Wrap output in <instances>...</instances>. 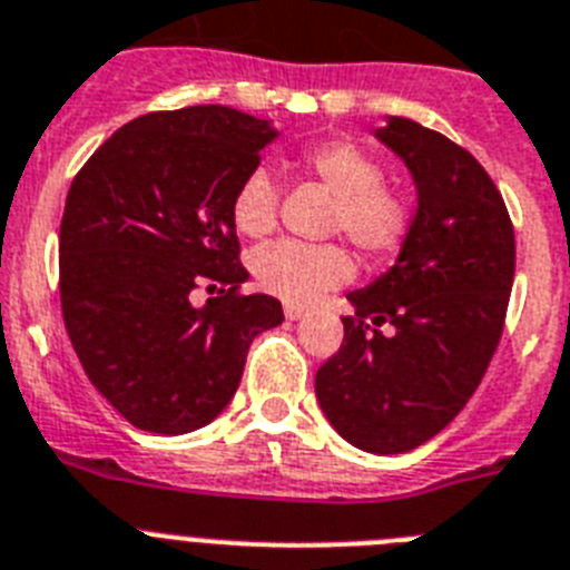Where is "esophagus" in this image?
I'll return each instance as SVG.
<instances>
[{"label": "esophagus", "instance_id": "esophagus-1", "mask_svg": "<svg viewBox=\"0 0 570 570\" xmlns=\"http://www.w3.org/2000/svg\"><path fill=\"white\" fill-rule=\"evenodd\" d=\"M284 315L289 318V322H298V318H304V315H307V309L298 307V304H286Z\"/></svg>", "mask_w": 570, "mask_h": 570}]
</instances>
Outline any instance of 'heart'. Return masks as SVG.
<instances>
[{"mask_svg":"<svg viewBox=\"0 0 570 570\" xmlns=\"http://www.w3.org/2000/svg\"><path fill=\"white\" fill-rule=\"evenodd\" d=\"M301 170L336 196L330 228L342 232L367 261H391L403 252L414 228V205L403 190L385 185V167L374 153L347 138L322 141L301 153ZM275 176L252 167L232 196V223L243 237L261 240L277 223ZM257 286L295 304L351 281L353 261L338 243L277 240L248 257Z\"/></svg>","mask_w":570,"mask_h":570,"instance_id":"obj_1","label":"heart"}]
</instances>
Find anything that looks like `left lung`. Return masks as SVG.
Here are the masks:
<instances>
[{
  "label": "left lung",
  "mask_w": 570,
  "mask_h": 570,
  "mask_svg": "<svg viewBox=\"0 0 570 570\" xmlns=\"http://www.w3.org/2000/svg\"><path fill=\"white\" fill-rule=\"evenodd\" d=\"M417 185L396 263L347 295L356 315L315 374V396L347 443L400 455L443 432L484 380L504 330L515 237L499 188L461 145L411 118L376 130Z\"/></svg>",
  "instance_id": "1"
}]
</instances>
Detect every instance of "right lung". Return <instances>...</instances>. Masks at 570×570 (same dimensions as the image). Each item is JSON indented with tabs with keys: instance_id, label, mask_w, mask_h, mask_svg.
Segmentation results:
<instances>
[{
	"instance_id": "add662e5",
	"label": "right lung",
	"mask_w": 570,
	"mask_h": 570,
	"mask_svg": "<svg viewBox=\"0 0 570 570\" xmlns=\"http://www.w3.org/2000/svg\"><path fill=\"white\" fill-rule=\"evenodd\" d=\"M277 132L228 107L124 124L71 181L60 223V307L86 376L153 434L212 423L240 385L248 344L284 322L248 277L232 196ZM203 283L220 293L196 308Z\"/></svg>"
}]
</instances>
